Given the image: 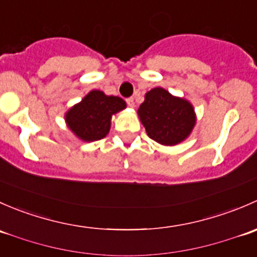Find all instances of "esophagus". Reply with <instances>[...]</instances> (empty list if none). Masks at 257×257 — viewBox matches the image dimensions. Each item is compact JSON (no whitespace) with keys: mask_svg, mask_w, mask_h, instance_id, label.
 Returning <instances> with one entry per match:
<instances>
[{"mask_svg":"<svg viewBox=\"0 0 257 257\" xmlns=\"http://www.w3.org/2000/svg\"><path fill=\"white\" fill-rule=\"evenodd\" d=\"M126 104H128L129 107L133 108L134 105H136V103H134V98H128V99H126Z\"/></svg>","mask_w":257,"mask_h":257,"instance_id":"34e87169","label":"esophagus"}]
</instances>
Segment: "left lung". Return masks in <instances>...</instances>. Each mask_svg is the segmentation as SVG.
I'll return each instance as SVG.
<instances>
[{"label":"left lung","mask_w":257,"mask_h":257,"mask_svg":"<svg viewBox=\"0 0 257 257\" xmlns=\"http://www.w3.org/2000/svg\"><path fill=\"white\" fill-rule=\"evenodd\" d=\"M138 113L149 138L163 145L180 143L195 125L193 105L163 88H154L145 94Z\"/></svg>","instance_id":"left-lung-1"}]
</instances>
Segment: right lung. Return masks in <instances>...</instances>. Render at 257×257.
<instances>
[{
    "label": "right lung",
    "mask_w": 257,
    "mask_h": 257,
    "mask_svg": "<svg viewBox=\"0 0 257 257\" xmlns=\"http://www.w3.org/2000/svg\"><path fill=\"white\" fill-rule=\"evenodd\" d=\"M124 108L125 102L121 98L92 90L82 102L68 110L66 120L71 131L82 141H99L109 132L113 114Z\"/></svg>",
    "instance_id": "1"
}]
</instances>
